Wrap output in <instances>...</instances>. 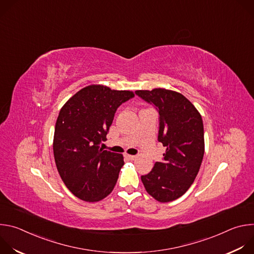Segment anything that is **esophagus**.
<instances>
[{
    "label": "esophagus",
    "instance_id": "obj_1",
    "mask_svg": "<svg viewBox=\"0 0 254 254\" xmlns=\"http://www.w3.org/2000/svg\"><path fill=\"white\" fill-rule=\"evenodd\" d=\"M126 157H127L128 160H130V161H133V160H135V158H136L135 156H132V155H127Z\"/></svg>",
    "mask_w": 254,
    "mask_h": 254
}]
</instances>
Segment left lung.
Instances as JSON below:
<instances>
[{
    "mask_svg": "<svg viewBox=\"0 0 254 254\" xmlns=\"http://www.w3.org/2000/svg\"><path fill=\"white\" fill-rule=\"evenodd\" d=\"M135 94L157 107L158 139L166 148L162 162H156L148 175L141 176V182L157 201H174L191 187L203 160L205 142L201 115L189 99L177 91L155 88L136 90Z\"/></svg>",
    "mask_w": 254,
    "mask_h": 254,
    "instance_id": "1",
    "label": "left lung"
}]
</instances>
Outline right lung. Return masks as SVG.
Here are the masks:
<instances>
[{"instance_id": "1", "label": "right lung", "mask_w": 254, "mask_h": 254, "mask_svg": "<svg viewBox=\"0 0 254 254\" xmlns=\"http://www.w3.org/2000/svg\"><path fill=\"white\" fill-rule=\"evenodd\" d=\"M129 90L91 84L70 97L55 125L53 153L58 173L68 190L86 202L110 195L124 166L122 154L100 148L118 107L133 97Z\"/></svg>"}]
</instances>
